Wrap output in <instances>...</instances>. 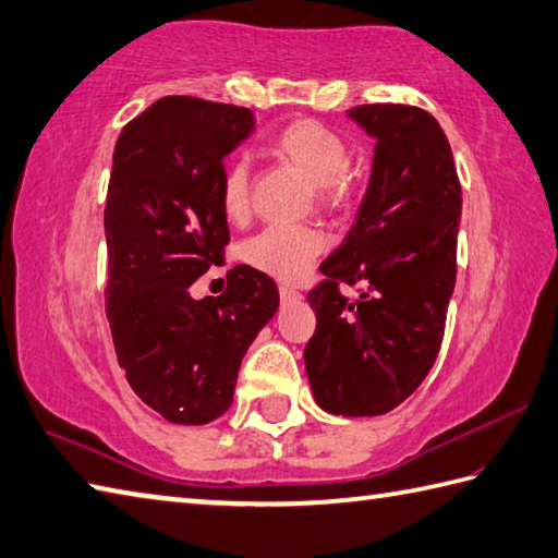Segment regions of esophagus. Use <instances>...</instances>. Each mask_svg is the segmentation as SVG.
<instances>
[{"mask_svg":"<svg viewBox=\"0 0 558 558\" xmlns=\"http://www.w3.org/2000/svg\"><path fill=\"white\" fill-rule=\"evenodd\" d=\"M278 292H280V302L282 304H294V302L302 300V294L294 290V288H290V286H280Z\"/></svg>","mask_w":558,"mask_h":558,"instance_id":"1","label":"esophagus"}]
</instances>
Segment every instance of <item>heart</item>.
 Masks as SVG:
<instances>
[{
  "label": "heart",
  "mask_w": 558,
  "mask_h": 558,
  "mask_svg": "<svg viewBox=\"0 0 558 558\" xmlns=\"http://www.w3.org/2000/svg\"><path fill=\"white\" fill-rule=\"evenodd\" d=\"M270 151L280 163L314 185L316 201L326 207H345L355 195V179L348 169V142L316 120H292L270 140ZM251 201V167L236 159L222 179V210L229 220H244ZM326 239L312 227H266L244 244V258L258 270L280 280H298L322 254Z\"/></svg>",
  "instance_id": "obj_1"
}]
</instances>
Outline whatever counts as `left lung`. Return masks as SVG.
<instances>
[{"label":"left lung","mask_w":558,"mask_h":558,"mask_svg":"<svg viewBox=\"0 0 558 558\" xmlns=\"http://www.w3.org/2000/svg\"><path fill=\"white\" fill-rule=\"evenodd\" d=\"M377 140L373 177L343 244L307 300L316 331L304 365L333 416H381L418 389L438 357L457 278L462 189L450 142L428 111L365 104L348 111ZM341 284L361 294L348 301Z\"/></svg>","instance_id":"left-lung-1"}]
</instances>
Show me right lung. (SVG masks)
<instances>
[{
    "label": "right lung",
    "mask_w": 558,
    "mask_h": 558,
    "mask_svg": "<svg viewBox=\"0 0 558 558\" xmlns=\"http://www.w3.org/2000/svg\"><path fill=\"white\" fill-rule=\"evenodd\" d=\"M251 130L248 108L163 96L116 142L106 316L130 387L171 423L203 425L232 407L242 357L278 312L276 282L251 266L227 272L220 298L189 290L225 260L222 159Z\"/></svg>",
    "instance_id": "obj_1"
}]
</instances>
